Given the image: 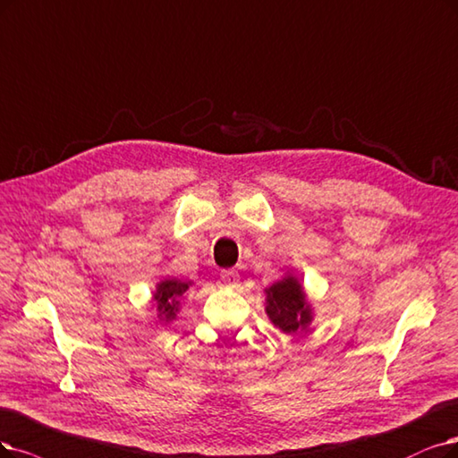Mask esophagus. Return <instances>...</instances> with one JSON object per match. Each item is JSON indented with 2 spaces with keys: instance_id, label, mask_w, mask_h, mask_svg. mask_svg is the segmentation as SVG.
I'll list each match as a JSON object with an SVG mask.
<instances>
[{
  "instance_id": "obj_1",
  "label": "esophagus",
  "mask_w": 458,
  "mask_h": 458,
  "mask_svg": "<svg viewBox=\"0 0 458 458\" xmlns=\"http://www.w3.org/2000/svg\"><path fill=\"white\" fill-rule=\"evenodd\" d=\"M220 281H223L225 286H235L240 283V274L235 269H223L220 272Z\"/></svg>"
}]
</instances>
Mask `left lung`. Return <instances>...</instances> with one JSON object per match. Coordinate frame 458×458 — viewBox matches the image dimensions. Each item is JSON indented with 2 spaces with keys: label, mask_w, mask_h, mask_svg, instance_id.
<instances>
[{
  "label": "left lung",
  "mask_w": 458,
  "mask_h": 458,
  "mask_svg": "<svg viewBox=\"0 0 458 458\" xmlns=\"http://www.w3.org/2000/svg\"><path fill=\"white\" fill-rule=\"evenodd\" d=\"M269 318L284 334H294L310 323V308L303 300L301 286L294 277H286L267 291V308Z\"/></svg>",
  "instance_id": "1"
}]
</instances>
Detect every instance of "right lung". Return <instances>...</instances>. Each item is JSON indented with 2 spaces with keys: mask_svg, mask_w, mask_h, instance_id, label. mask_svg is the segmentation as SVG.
<instances>
[{
  "mask_svg": "<svg viewBox=\"0 0 458 458\" xmlns=\"http://www.w3.org/2000/svg\"><path fill=\"white\" fill-rule=\"evenodd\" d=\"M186 289H189V283H181L175 279H167L158 284L155 300H157V308L160 311V317L164 315L165 320L174 318L177 306H179V298L182 296V293Z\"/></svg>",
  "mask_w": 458,
  "mask_h": 458,
  "instance_id": "obj_1",
  "label": "right lung"
}]
</instances>
